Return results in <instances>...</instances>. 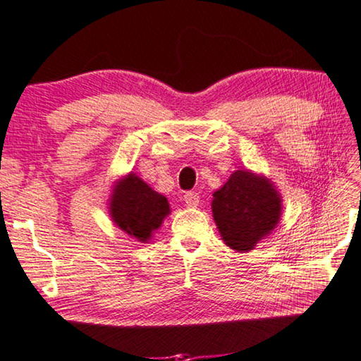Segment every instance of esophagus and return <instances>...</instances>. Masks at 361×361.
Returning <instances> with one entry per match:
<instances>
[{
	"label": "esophagus",
	"mask_w": 361,
	"mask_h": 361,
	"mask_svg": "<svg viewBox=\"0 0 361 361\" xmlns=\"http://www.w3.org/2000/svg\"><path fill=\"white\" fill-rule=\"evenodd\" d=\"M184 202H185V204L188 206V208H195V206H198V203H200L198 193L187 192V193L184 195Z\"/></svg>",
	"instance_id": "esophagus-1"
}]
</instances>
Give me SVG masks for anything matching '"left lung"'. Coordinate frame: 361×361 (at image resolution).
Wrapping results in <instances>:
<instances>
[{
	"instance_id": "obj_1",
	"label": "left lung",
	"mask_w": 361,
	"mask_h": 361,
	"mask_svg": "<svg viewBox=\"0 0 361 361\" xmlns=\"http://www.w3.org/2000/svg\"><path fill=\"white\" fill-rule=\"evenodd\" d=\"M212 197V216L232 250H252L280 221V195L267 179L250 171H236Z\"/></svg>"
}]
</instances>
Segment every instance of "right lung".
I'll return each instance as SVG.
<instances>
[{
    "label": "right lung",
    "instance_id": "obj_1",
    "mask_svg": "<svg viewBox=\"0 0 361 361\" xmlns=\"http://www.w3.org/2000/svg\"><path fill=\"white\" fill-rule=\"evenodd\" d=\"M110 212L118 227L145 241L169 214V204L163 195L152 190L135 174H129L114 190Z\"/></svg>",
    "mask_w": 361,
    "mask_h": 361
}]
</instances>
